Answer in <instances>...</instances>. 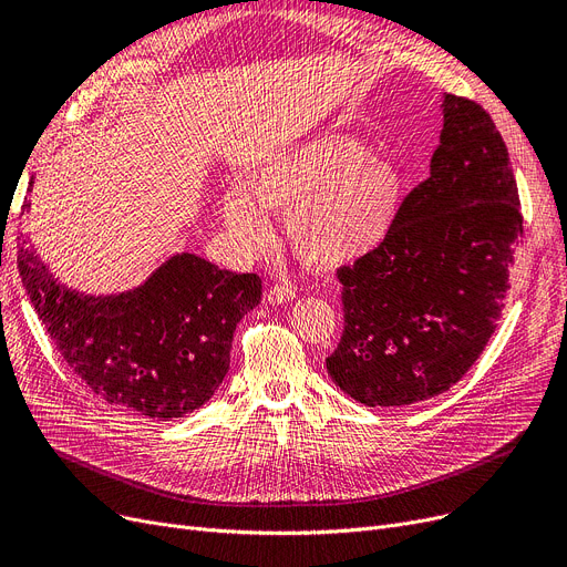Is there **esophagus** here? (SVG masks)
Masks as SVG:
<instances>
[{
  "label": "esophagus",
  "mask_w": 567,
  "mask_h": 567,
  "mask_svg": "<svg viewBox=\"0 0 567 567\" xmlns=\"http://www.w3.org/2000/svg\"><path fill=\"white\" fill-rule=\"evenodd\" d=\"M268 303H289V301H293L296 299V291L289 287V285H276V287H271L268 289Z\"/></svg>",
  "instance_id": "34e87169"
}]
</instances>
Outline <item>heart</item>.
Instances as JSON below:
<instances>
[{
	"label": "heart",
	"instance_id": "b5f03b06",
	"mask_svg": "<svg viewBox=\"0 0 567 567\" xmlns=\"http://www.w3.org/2000/svg\"><path fill=\"white\" fill-rule=\"evenodd\" d=\"M404 176L361 140L323 133L264 161L248 188L220 199L225 227L248 250L271 241L264 212L287 214L291 250L315 268H338L383 246L398 225Z\"/></svg>",
	"mask_w": 567,
	"mask_h": 567
}]
</instances>
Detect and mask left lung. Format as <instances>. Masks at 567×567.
Segmentation results:
<instances>
[{"instance_id": "8db88e82", "label": "left lung", "mask_w": 567, "mask_h": 567, "mask_svg": "<svg viewBox=\"0 0 567 567\" xmlns=\"http://www.w3.org/2000/svg\"><path fill=\"white\" fill-rule=\"evenodd\" d=\"M430 176L393 234L338 268L344 331L326 370L365 406H404L457 383L501 319L524 227L508 148L492 116L445 94Z\"/></svg>"}]
</instances>
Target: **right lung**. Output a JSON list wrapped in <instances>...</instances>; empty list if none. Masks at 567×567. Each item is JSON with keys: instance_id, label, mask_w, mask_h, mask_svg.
Listing matches in <instances>:
<instances>
[{"instance_id": "1", "label": "right lung", "mask_w": 567, "mask_h": 567, "mask_svg": "<svg viewBox=\"0 0 567 567\" xmlns=\"http://www.w3.org/2000/svg\"><path fill=\"white\" fill-rule=\"evenodd\" d=\"M18 271L69 368L107 404L156 421L212 400L229 370L236 323L261 301L257 274L223 271L190 252L131 291L92 296L59 282L22 234Z\"/></svg>"}]
</instances>
